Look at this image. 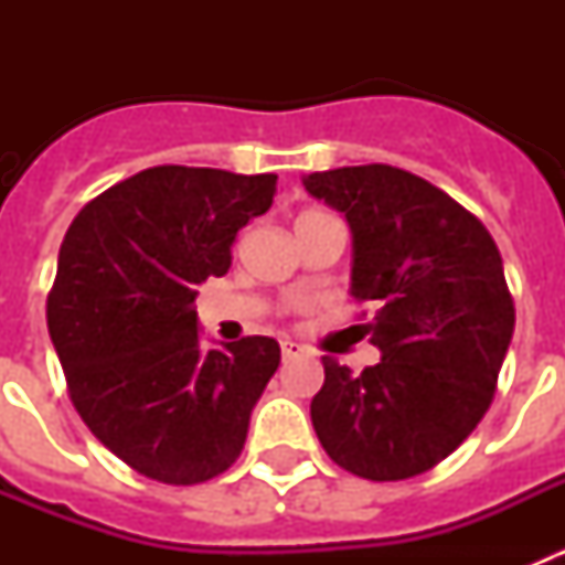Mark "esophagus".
<instances>
[{"label":"esophagus","instance_id":"obj_1","mask_svg":"<svg viewBox=\"0 0 565 565\" xmlns=\"http://www.w3.org/2000/svg\"><path fill=\"white\" fill-rule=\"evenodd\" d=\"M279 348H282V362H291V359H297V356H302V353H306V348H302V344L288 342V339L279 344Z\"/></svg>","mask_w":565,"mask_h":565}]
</instances>
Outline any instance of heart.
Here are the masks:
<instances>
[{
    "instance_id": "b5f03b06",
    "label": "heart",
    "mask_w": 565,
    "mask_h": 565,
    "mask_svg": "<svg viewBox=\"0 0 565 565\" xmlns=\"http://www.w3.org/2000/svg\"><path fill=\"white\" fill-rule=\"evenodd\" d=\"M306 214H326V212H313V209H311V212H302L299 217H306Z\"/></svg>"
}]
</instances>
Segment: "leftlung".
Masks as SVG:
<instances>
[{"instance_id":"obj_1","label":"left lung","mask_w":565,"mask_h":565,"mask_svg":"<svg viewBox=\"0 0 565 565\" xmlns=\"http://www.w3.org/2000/svg\"><path fill=\"white\" fill-rule=\"evenodd\" d=\"M353 234L351 294L376 302L362 373L322 356L311 402L319 444L367 481H404L450 456L495 396L515 331L501 252L476 214L387 163L308 174Z\"/></svg>"}]
</instances>
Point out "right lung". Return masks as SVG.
<instances>
[{
	"instance_id": "add662e5",
	"label": "right lung",
	"mask_w": 565,
	"mask_h": 565,
	"mask_svg": "<svg viewBox=\"0 0 565 565\" xmlns=\"http://www.w3.org/2000/svg\"><path fill=\"white\" fill-rule=\"evenodd\" d=\"M277 174L152 167L70 223L47 294V331L89 433L161 483L192 487L243 452L254 404L279 367L271 337L206 351L194 297L232 266Z\"/></svg>"
}]
</instances>
